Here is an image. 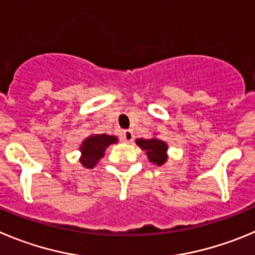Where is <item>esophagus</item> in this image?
<instances>
[{"label": "esophagus", "instance_id": "34e87169", "mask_svg": "<svg viewBox=\"0 0 255 255\" xmlns=\"http://www.w3.org/2000/svg\"><path fill=\"white\" fill-rule=\"evenodd\" d=\"M133 132L132 130L127 129V130H123L122 132V139L125 142H127V143H130V142L133 141Z\"/></svg>", "mask_w": 255, "mask_h": 255}]
</instances>
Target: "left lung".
Returning a JSON list of instances; mask_svg holds the SVG:
<instances>
[{
    "label": "left lung",
    "instance_id": "left-lung-1",
    "mask_svg": "<svg viewBox=\"0 0 255 255\" xmlns=\"http://www.w3.org/2000/svg\"><path fill=\"white\" fill-rule=\"evenodd\" d=\"M137 144L142 150L146 151L148 159L151 162L157 165H162L166 161V150L167 146L164 141L157 138H151V139H137Z\"/></svg>",
    "mask_w": 255,
    "mask_h": 255
}]
</instances>
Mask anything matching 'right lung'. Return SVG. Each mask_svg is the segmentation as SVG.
I'll list each match as a JSON object with an SVG mask.
<instances>
[{
  "instance_id": "right-lung-1",
  "label": "right lung",
  "mask_w": 255,
  "mask_h": 255,
  "mask_svg": "<svg viewBox=\"0 0 255 255\" xmlns=\"http://www.w3.org/2000/svg\"><path fill=\"white\" fill-rule=\"evenodd\" d=\"M116 142L117 137L108 136V134H93L88 137L80 147L82 152L81 164L89 169L94 167L99 159L104 156V151L107 150L108 146Z\"/></svg>"
}]
</instances>
